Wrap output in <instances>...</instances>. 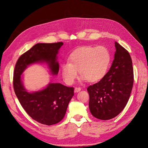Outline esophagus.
<instances>
[{"mask_svg": "<svg viewBox=\"0 0 148 148\" xmlns=\"http://www.w3.org/2000/svg\"><path fill=\"white\" fill-rule=\"evenodd\" d=\"M81 88H78V87H76V88H75V89H74V90H75V92H80V90H81Z\"/></svg>", "mask_w": 148, "mask_h": 148, "instance_id": "34e87169", "label": "esophagus"}]
</instances>
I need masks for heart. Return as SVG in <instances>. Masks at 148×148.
I'll list each match as a JSON object with an SVG mask.
<instances>
[{
  "mask_svg": "<svg viewBox=\"0 0 148 148\" xmlns=\"http://www.w3.org/2000/svg\"><path fill=\"white\" fill-rule=\"evenodd\" d=\"M110 61L111 54L106 47H82L70 54L69 62L62 64V75L66 83L71 84L79 71L80 82H97L106 75Z\"/></svg>",
  "mask_w": 148,
  "mask_h": 148,
  "instance_id": "heart-1",
  "label": "heart"
}]
</instances>
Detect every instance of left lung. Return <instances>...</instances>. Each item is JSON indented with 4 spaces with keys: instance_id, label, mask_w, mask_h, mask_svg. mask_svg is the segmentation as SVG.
Instances as JSON below:
<instances>
[{
    "instance_id": "1",
    "label": "left lung",
    "mask_w": 148,
    "mask_h": 148,
    "mask_svg": "<svg viewBox=\"0 0 148 148\" xmlns=\"http://www.w3.org/2000/svg\"><path fill=\"white\" fill-rule=\"evenodd\" d=\"M112 66L99 82L89 86V107L91 114L101 120L118 116L126 106L133 86L132 60L128 51L117 42Z\"/></svg>"
}]
</instances>
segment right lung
I'll use <instances>...</instances> for the list:
<instances>
[{
	"instance_id": "obj_1",
	"label": "right lung",
	"mask_w": 148,
	"mask_h": 148,
	"mask_svg": "<svg viewBox=\"0 0 148 148\" xmlns=\"http://www.w3.org/2000/svg\"><path fill=\"white\" fill-rule=\"evenodd\" d=\"M63 44L62 42L35 44L18 58L14 69V89L21 106L33 119L47 125L56 124L64 118L74 89L59 83H50L41 90L29 92L24 86L21 75L31 65L45 63L50 73L57 75L58 54Z\"/></svg>"
}]
</instances>
